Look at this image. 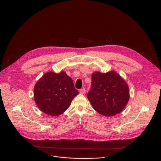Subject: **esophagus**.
Here are the masks:
<instances>
[{"mask_svg":"<svg viewBox=\"0 0 161 161\" xmlns=\"http://www.w3.org/2000/svg\"><path fill=\"white\" fill-rule=\"evenodd\" d=\"M79 92L81 93V94H84L86 92V89L85 88H82V89H80Z\"/></svg>","mask_w":161,"mask_h":161,"instance_id":"1","label":"esophagus"}]
</instances>
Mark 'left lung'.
Instances as JSON below:
<instances>
[{"label":"left lung","mask_w":161,"mask_h":161,"mask_svg":"<svg viewBox=\"0 0 161 161\" xmlns=\"http://www.w3.org/2000/svg\"><path fill=\"white\" fill-rule=\"evenodd\" d=\"M91 89L87 97L92 108L102 115L111 116L119 113L126 105L129 88L126 82L114 71L96 72L91 76Z\"/></svg>","instance_id":"1"}]
</instances>
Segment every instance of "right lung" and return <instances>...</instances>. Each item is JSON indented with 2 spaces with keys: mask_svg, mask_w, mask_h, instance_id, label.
<instances>
[{
  "mask_svg": "<svg viewBox=\"0 0 161 161\" xmlns=\"http://www.w3.org/2000/svg\"><path fill=\"white\" fill-rule=\"evenodd\" d=\"M78 94L72 79L64 71L59 74L46 73L34 88V98L38 107L53 116L65 112Z\"/></svg>",
  "mask_w": 161,
  "mask_h": 161,
  "instance_id": "add662e5",
  "label": "right lung"
}]
</instances>
